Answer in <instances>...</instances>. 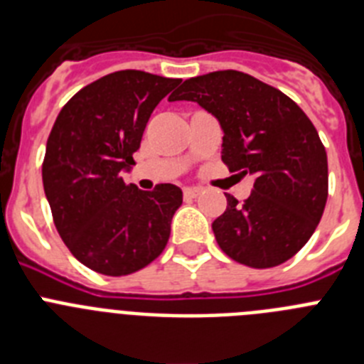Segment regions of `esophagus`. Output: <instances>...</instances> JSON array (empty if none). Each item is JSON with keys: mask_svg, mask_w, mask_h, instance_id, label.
Masks as SVG:
<instances>
[{"mask_svg": "<svg viewBox=\"0 0 364 364\" xmlns=\"http://www.w3.org/2000/svg\"><path fill=\"white\" fill-rule=\"evenodd\" d=\"M200 188H186L184 189V197L186 198H197L200 195Z\"/></svg>", "mask_w": 364, "mask_h": 364, "instance_id": "1", "label": "esophagus"}]
</instances>
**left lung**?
<instances>
[{"label": "left lung", "mask_w": 364, "mask_h": 364, "mask_svg": "<svg viewBox=\"0 0 364 364\" xmlns=\"http://www.w3.org/2000/svg\"><path fill=\"white\" fill-rule=\"evenodd\" d=\"M197 102L220 124L222 162L252 175V195L211 224L228 257L273 268L308 242L328 198V160L317 129L294 100L240 70L186 80L169 102Z\"/></svg>", "instance_id": "obj_1"}]
</instances>
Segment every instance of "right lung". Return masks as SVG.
<instances>
[{"label": "right lung", "instance_id": "right-lung-1", "mask_svg": "<svg viewBox=\"0 0 364 364\" xmlns=\"http://www.w3.org/2000/svg\"><path fill=\"white\" fill-rule=\"evenodd\" d=\"M180 83L144 70H118L83 87L53 125L41 167L56 230L87 268L120 277L166 247L182 189L142 191L122 173L134 166L151 112Z\"/></svg>", "mask_w": 364, "mask_h": 364}]
</instances>
